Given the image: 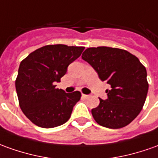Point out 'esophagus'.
I'll use <instances>...</instances> for the list:
<instances>
[{
    "mask_svg": "<svg viewBox=\"0 0 158 158\" xmlns=\"http://www.w3.org/2000/svg\"><path fill=\"white\" fill-rule=\"evenodd\" d=\"M82 97L84 98V99H88V98H89V94H82Z\"/></svg>",
    "mask_w": 158,
    "mask_h": 158,
    "instance_id": "obj_1",
    "label": "esophagus"
}]
</instances>
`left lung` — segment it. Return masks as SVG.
I'll return each instance as SVG.
<instances>
[{
	"label": "left lung",
	"mask_w": 158,
	"mask_h": 158,
	"mask_svg": "<svg viewBox=\"0 0 158 158\" xmlns=\"http://www.w3.org/2000/svg\"><path fill=\"white\" fill-rule=\"evenodd\" d=\"M81 58L111 86V89L106 90L107 99H100L99 106L91 110L94 120L111 129L130 124L141 112L147 96L145 67L137 56L118 48H88Z\"/></svg>",
	"instance_id": "obj_1"
}]
</instances>
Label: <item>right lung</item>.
I'll return each instance as SVG.
<instances>
[{"mask_svg": "<svg viewBox=\"0 0 158 158\" xmlns=\"http://www.w3.org/2000/svg\"><path fill=\"white\" fill-rule=\"evenodd\" d=\"M83 46L49 44L37 49L21 61L15 88L19 106L36 126L52 128L67 122L81 93H65L56 82L68 66L81 56Z\"/></svg>", "mask_w": 158, "mask_h": 158, "instance_id": "1", "label": "right lung"}]
</instances>
